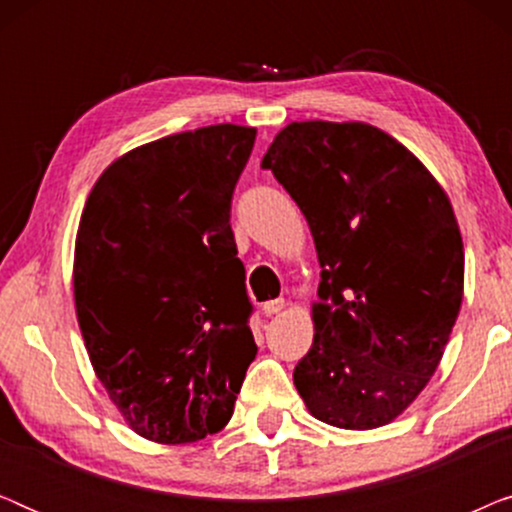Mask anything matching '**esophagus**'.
<instances>
[{
  "instance_id": "obj_1",
  "label": "esophagus",
  "mask_w": 512,
  "mask_h": 512,
  "mask_svg": "<svg viewBox=\"0 0 512 512\" xmlns=\"http://www.w3.org/2000/svg\"><path fill=\"white\" fill-rule=\"evenodd\" d=\"M282 310H284V298L268 300V303H263V314H265V317H272V314H279Z\"/></svg>"
}]
</instances>
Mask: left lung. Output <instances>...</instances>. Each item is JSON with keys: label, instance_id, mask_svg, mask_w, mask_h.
<instances>
[{"label": "left lung", "instance_id": "8db88e82", "mask_svg": "<svg viewBox=\"0 0 512 512\" xmlns=\"http://www.w3.org/2000/svg\"><path fill=\"white\" fill-rule=\"evenodd\" d=\"M261 167L305 214L321 263L298 394L338 429L389 424L436 373L464 296L450 200L403 144L366 123L286 125Z\"/></svg>", "mask_w": 512, "mask_h": 512}]
</instances>
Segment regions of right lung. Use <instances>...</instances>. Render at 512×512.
<instances>
[{
	"mask_svg": "<svg viewBox=\"0 0 512 512\" xmlns=\"http://www.w3.org/2000/svg\"><path fill=\"white\" fill-rule=\"evenodd\" d=\"M254 139L223 123L144 144L104 170L83 207L74 300L90 363L156 443L223 429L256 359L230 228Z\"/></svg>",
	"mask_w": 512,
	"mask_h": 512,
	"instance_id": "add662e5",
	"label": "right lung"
}]
</instances>
